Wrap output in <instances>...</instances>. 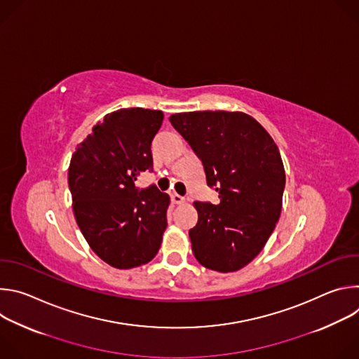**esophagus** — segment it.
<instances>
[{
  "label": "esophagus",
  "mask_w": 359,
  "mask_h": 359,
  "mask_svg": "<svg viewBox=\"0 0 359 359\" xmlns=\"http://www.w3.org/2000/svg\"><path fill=\"white\" fill-rule=\"evenodd\" d=\"M172 201H173L175 204H183V203H184V197H182V196L177 194V193H173V194H172Z\"/></svg>",
  "instance_id": "obj_1"
}]
</instances>
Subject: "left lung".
I'll use <instances>...</instances> for the list:
<instances>
[{"instance_id":"1","label":"left lung","mask_w":359,"mask_h":359,"mask_svg":"<svg viewBox=\"0 0 359 359\" xmlns=\"http://www.w3.org/2000/svg\"><path fill=\"white\" fill-rule=\"evenodd\" d=\"M173 128L203 163L217 204L194 201L197 224L189 231L196 260L231 273L257 257L280 219L285 172L269 132L247 114H175Z\"/></svg>"}]
</instances>
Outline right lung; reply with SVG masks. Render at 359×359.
<instances>
[{
	"label": "right lung",
	"mask_w": 359,
	"mask_h": 359,
	"mask_svg": "<svg viewBox=\"0 0 359 359\" xmlns=\"http://www.w3.org/2000/svg\"><path fill=\"white\" fill-rule=\"evenodd\" d=\"M162 122V111L108 114L76 146L69 163L76 223L97 257L119 270L155 257L168 226L169 194L155 184L135 186L142 172L153 170L150 146Z\"/></svg>",
	"instance_id": "add662e5"
}]
</instances>
